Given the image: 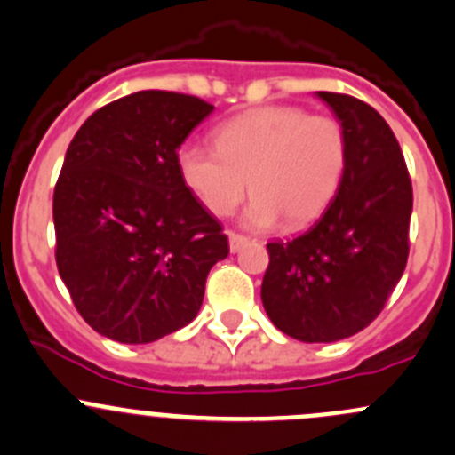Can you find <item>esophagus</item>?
I'll return each instance as SVG.
<instances>
[{"instance_id":"1","label":"esophagus","mask_w":455,"mask_h":455,"mask_svg":"<svg viewBox=\"0 0 455 455\" xmlns=\"http://www.w3.org/2000/svg\"><path fill=\"white\" fill-rule=\"evenodd\" d=\"M247 241H250V238L243 236V234L229 232V250H232V251H241L243 247L247 245Z\"/></svg>"}]
</instances>
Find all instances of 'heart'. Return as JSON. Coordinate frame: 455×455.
Wrapping results in <instances>:
<instances>
[{
  "label": "heart",
  "instance_id": "b5f03b06",
  "mask_svg": "<svg viewBox=\"0 0 455 455\" xmlns=\"http://www.w3.org/2000/svg\"><path fill=\"white\" fill-rule=\"evenodd\" d=\"M217 148L188 142L177 153L186 188L217 217L234 212L247 193L254 228L311 226L329 210L348 166V138L332 116L271 105L245 111L214 131Z\"/></svg>",
  "mask_w": 455,
  "mask_h": 455
}]
</instances>
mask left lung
I'll use <instances>...</instances> for the list:
<instances>
[{
	"label": "left lung",
	"mask_w": 455,
	"mask_h": 455,
	"mask_svg": "<svg viewBox=\"0 0 455 455\" xmlns=\"http://www.w3.org/2000/svg\"><path fill=\"white\" fill-rule=\"evenodd\" d=\"M348 138V166L324 214L291 241L267 243L260 298L275 329L308 344L363 331L386 307L410 256L414 195L395 133L348 93L317 92Z\"/></svg>",
	"instance_id": "left-lung-1"
}]
</instances>
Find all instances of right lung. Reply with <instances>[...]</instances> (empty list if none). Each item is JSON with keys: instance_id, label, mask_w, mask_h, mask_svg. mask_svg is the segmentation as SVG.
Returning a JSON list of instances; mask_svg holds the SVG:
<instances>
[{"instance_id": "obj_1", "label": "right lung", "mask_w": 455, "mask_h": 455, "mask_svg": "<svg viewBox=\"0 0 455 455\" xmlns=\"http://www.w3.org/2000/svg\"><path fill=\"white\" fill-rule=\"evenodd\" d=\"M212 109L147 89L93 111L69 142L54 186L56 267L83 320L109 339L148 344L190 324L229 254L177 171V148Z\"/></svg>"}]
</instances>
